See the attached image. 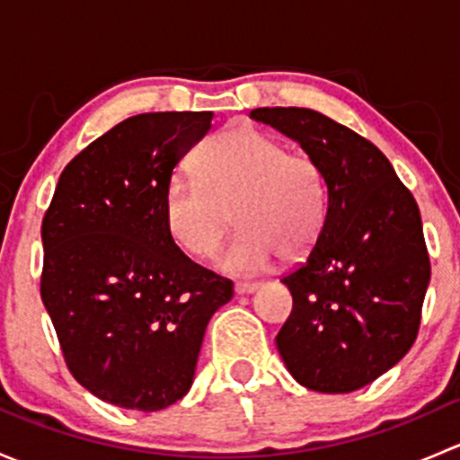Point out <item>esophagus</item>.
Instances as JSON below:
<instances>
[{
	"instance_id": "1",
	"label": "esophagus",
	"mask_w": 460,
	"mask_h": 460,
	"mask_svg": "<svg viewBox=\"0 0 460 460\" xmlns=\"http://www.w3.org/2000/svg\"><path fill=\"white\" fill-rule=\"evenodd\" d=\"M260 287V282H247V280H240V282H235V294H253V291H256Z\"/></svg>"
}]
</instances>
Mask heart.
I'll return each instance as SVG.
<instances>
[{"label":"heart","instance_id":"1","mask_svg":"<svg viewBox=\"0 0 460 460\" xmlns=\"http://www.w3.org/2000/svg\"><path fill=\"white\" fill-rule=\"evenodd\" d=\"M191 166L196 180L175 175L162 196L166 231L189 256L211 258L234 217L240 231L220 258L226 271H262L276 256L291 262L318 243L327 180L312 155L253 127H226L193 151Z\"/></svg>","mask_w":460,"mask_h":460}]
</instances>
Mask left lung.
Returning a JSON list of instances; mask_svg holds the SVG:
<instances>
[{
	"instance_id": "1",
	"label": "left lung",
	"mask_w": 460,
	"mask_h": 460,
	"mask_svg": "<svg viewBox=\"0 0 460 460\" xmlns=\"http://www.w3.org/2000/svg\"><path fill=\"white\" fill-rule=\"evenodd\" d=\"M252 118L298 142L327 180L323 234L307 260L280 278L294 307L278 351L307 389L356 392L419 336L431 273L419 204L372 142L327 115L264 106Z\"/></svg>"
}]
</instances>
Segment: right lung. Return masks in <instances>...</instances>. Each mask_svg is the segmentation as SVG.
<instances>
[{
  "mask_svg": "<svg viewBox=\"0 0 460 460\" xmlns=\"http://www.w3.org/2000/svg\"><path fill=\"white\" fill-rule=\"evenodd\" d=\"M211 111L142 113L77 153L41 220L40 294L64 363L93 396L124 410L178 402L204 329L234 282L180 252L162 217L175 164Z\"/></svg>",
  "mask_w": 460,
  "mask_h": 460,
  "instance_id": "add662e5",
  "label": "right lung"
}]
</instances>
